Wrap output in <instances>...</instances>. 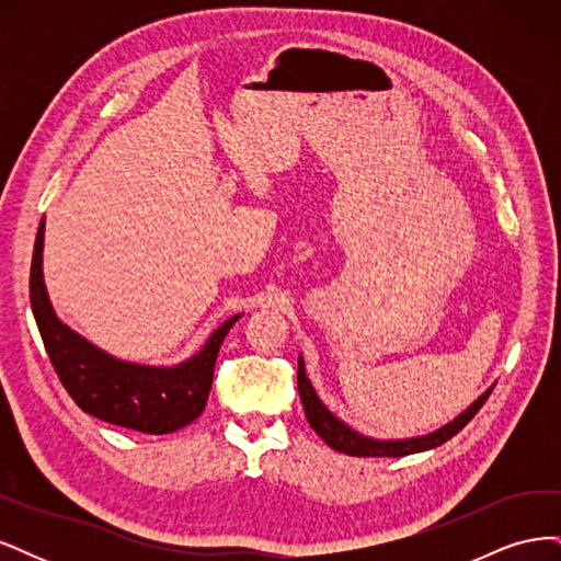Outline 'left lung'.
<instances>
[{
    "label": "left lung",
    "instance_id": "8db88e82",
    "mask_svg": "<svg viewBox=\"0 0 561 561\" xmlns=\"http://www.w3.org/2000/svg\"><path fill=\"white\" fill-rule=\"evenodd\" d=\"M297 386H299V398H301L304 412H307L311 428L320 435V439L328 447L342 451V454H348V456H407V454L426 451V449L445 445L447 439H451L458 431H463V426H468V421L482 410V404L491 396V388H489L486 393L478 402H472V407H468L461 416L454 419L451 423H447L445 428H439L426 437L398 439V443H379V439H369V437H363L355 431H351L346 423H342L332 412H328V407L318 400L311 381L307 379V371H304L301 358H299V369H297Z\"/></svg>",
    "mask_w": 561,
    "mask_h": 561
}]
</instances>
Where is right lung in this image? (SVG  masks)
<instances>
[{
  "mask_svg": "<svg viewBox=\"0 0 561 561\" xmlns=\"http://www.w3.org/2000/svg\"><path fill=\"white\" fill-rule=\"evenodd\" d=\"M44 219L30 266V301L44 348L60 383L87 414L149 435L175 433L206 410L215 360L227 332L241 316L217 328L192 360L178 367H145L112 358L56 318L42 274Z\"/></svg>",
  "mask_w": 561,
  "mask_h": 561,
  "instance_id": "add662e5",
  "label": "right lung"
}]
</instances>
